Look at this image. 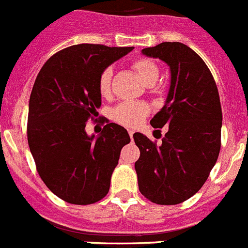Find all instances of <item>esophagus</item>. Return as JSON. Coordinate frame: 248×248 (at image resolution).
Returning <instances> with one entry per match:
<instances>
[{
	"label": "esophagus",
	"mask_w": 248,
	"mask_h": 248,
	"mask_svg": "<svg viewBox=\"0 0 248 248\" xmlns=\"http://www.w3.org/2000/svg\"><path fill=\"white\" fill-rule=\"evenodd\" d=\"M133 135H134V130H129V137L131 140H133Z\"/></svg>",
	"instance_id": "esophagus-1"
}]
</instances>
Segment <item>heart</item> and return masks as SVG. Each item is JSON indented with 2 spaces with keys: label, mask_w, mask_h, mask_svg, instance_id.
Returning a JSON list of instances; mask_svg holds the SVG:
<instances>
[{
  "label": "heart",
  "mask_w": 248,
  "mask_h": 248,
  "mask_svg": "<svg viewBox=\"0 0 248 248\" xmlns=\"http://www.w3.org/2000/svg\"><path fill=\"white\" fill-rule=\"evenodd\" d=\"M133 68L138 76L146 83L154 84L159 78V67L150 58H138L133 62ZM111 76L113 71L110 67H107L100 73L98 78V89L103 97H108L111 88ZM150 113L149 105L144 102H123L111 109V119L120 125L135 128L141 124L144 119Z\"/></svg>",
  "instance_id": "obj_1"
}]
</instances>
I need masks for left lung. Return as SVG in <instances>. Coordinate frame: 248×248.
I'll return each instance as SVG.
<instances>
[{
    "label": "left lung",
    "instance_id": "obj_1",
    "mask_svg": "<svg viewBox=\"0 0 248 248\" xmlns=\"http://www.w3.org/2000/svg\"><path fill=\"white\" fill-rule=\"evenodd\" d=\"M141 52L170 67L171 83L165 105L150 120L155 129L168 125L161 144L134 134L140 150L135 163L139 190L151 202L177 205L202 187L217 161L222 126L220 95L209 67L186 45L163 42Z\"/></svg>",
    "mask_w": 248,
    "mask_h": 248
}]
</instances>
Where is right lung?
Listing matches in <instances>:
<instances>
[{
	"label": "right lung",
	"mask_w": 248,
	"mask_h": 248,
	"mask_svg": "<svg viewBox=\"0 0 248 248\" xmlns=\"http://www.w3.org/2000/svg\"><path fill=\"white\" fill-rule=\"evenodd\" d=\"M134 47L74 45L59 50L41 68L28 108L27 139L37 171L65 202L89 205L108 194L128 131L108 123L99 137L85 124L102 105L98 78ZM97 120V119H95Z\"/></svg>",
	"instance_id": "1"
}]
</instances>
